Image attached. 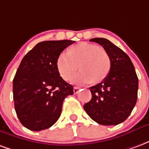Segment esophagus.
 Here are the masks:
<instances>
[{
    "label": "esophagus",
    "mask_w": 149,
    "mask_h": 149,
    "mask_svg": "<svg viewBox=\"0 0 149 149\" xmlns=\"http://www.w3.org/2000/svg\"><path fill=\"white\" fill-rule=\"evenodd\" d=\"M79 89H80V88H79V87H74V88H73V93H74L75 94L77 93L78 91H79Z\"/></svg>",
    "instance_id": "1"
}]
</instances>
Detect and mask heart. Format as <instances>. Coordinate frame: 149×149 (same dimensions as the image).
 <instances>
[{"label":"heart","instance_id":"1","mask_svg":"<svg viewBox=\"0 0 149 149\" xmlns=\"http://www.w3.org/2000/svg\"><path fill=\"white\" fill-rule=\"evenodd\" d=\"M67 54L61 53L56 61V70L64 81L71 80L77 71L78 66L81 72L75 77L73 82L79 84L91 81L99 83L109 72V56L103 48L96 45L81 42L69 48Z\"/></svg>","mask_w":149,"mask_h":149}]
</instances>
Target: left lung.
<instances>
[{
  "mask_svg": "<svg viewBox=\"0 0 149 149\" xmlns=\"http://www.w3.org/2000/svg\"><path fill=\"white\" fill-rule=\"evenodd\" d=\"M109 56L111 67L102 82L90 88L92 99L84 105L91 118L102 125H116L131 114L137 100L138 77L126 53L105 38H93Z\"/></svg>",
  "mask_w": 149,
  "mask_h": 149,
  "instance_id": "obj_1",
  "label": "left lung"
}]
</instances>
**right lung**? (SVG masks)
<instances>
[{
  "label": "right lung",
  "mask_w": 149,
  "mask_h": 149,
  "mask_svg": "<svg viewBox=\"0 0 149 149\" xmlns=\"http://www.w3.org/2000/svg\"><path fill=\"white\" fill-rule=\"evenodd\" d=\"M74 40H47L31 49L17 70L13 101L22 125L32 131L50 128L61 116L63 101L73 94V87L62 79L56 68L61 52Z\"/></svg>",
  "instance_id": "right-lung-1"
}]
</instances>
